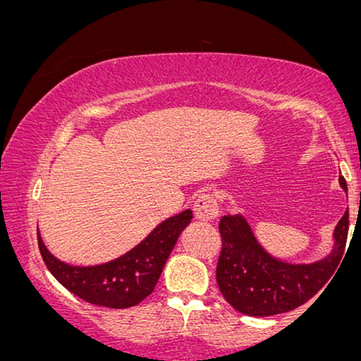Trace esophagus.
Returning a JSON list of instances; mask_svg holds the SVG:
<instances>
[{
	"instance_id": "1",
	"label": "esophagus",
	"mask_w": 361,
	"mask_h": 361,
	"mask_svg": "<svg viewBox=\"0 0 361 361\" xmlns=\"http://www.w3.org/2000/svg\"><path fill=\"white\" fill-rule=\"evenodd\" d=\"M218 213V200L213 193H202V195L197 197L195 203H193V215H195L198 221H215Z\"/></svg>"
}]
</instances>
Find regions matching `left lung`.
Masks as SVG:
<instances>
[{
	"label": "left lung",
	"mask_w": 361,
	"mask_h": 361,
	"mask_svg": "<svg viewBox=\"0 0 361 361\" xmlns=\"http://www.w3.org/2000/svg\"><path fill=\"white\" fill-rule=\"evenodd\" d=\"M338 182L347 192L342 176ZM219 234L223 241L216 265L219 291L241 314L267 317L305 305L327 283L345 250L348 212L334 229L332 252L311 264H290L270 255L241 213L219 219Z\"/></svg>",
	"instance_id": "obj_1"
}]
</instances>
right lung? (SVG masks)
I'll list each match as a JSON object with an SVG mask.
<instances>
[{
	"mask_svg": "<svg viewBox=\"0 0 361 361\" xmlns=\"http://www.w3.org/2000/svg\"><path fill=\"white\" fill-rule=\"evenodd\" d=\"M190 219V210L164 219L127 254L90 267L61 262L49 252L40 233H37L39 249L50 274L73 295L96 306L125 310L137 306L153 293L166 260Z\"/></svg>",
	"mask_w": 361,
	"mask_h": 361,
	"instance_id": "1",
	"label": "right lung"
}]
</instances>
